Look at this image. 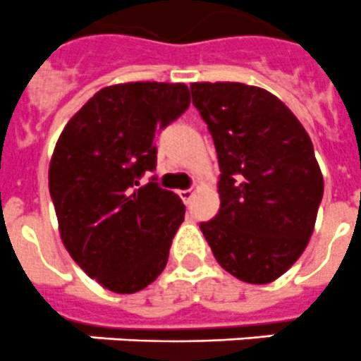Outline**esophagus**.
Returning <instances> with one entry per match:
<instances>
[{
  "instance_id": "obj_1",
  "label": "esophagus",
  "mask_w": 361,
  "mask_h": 361,
  "mask_svg": "<svg viewBox=\"0 0 361 361\" xmlns=\"http://www.w3.org/2000/svg\"><path fill=\"white\" fill-rule=\"evenodd\" d=\"M194 192H196L194 189H185V190H180V196H181V200H183L185 203H189L190 198L194 196Z\"/></svg>"
}]
</instances>
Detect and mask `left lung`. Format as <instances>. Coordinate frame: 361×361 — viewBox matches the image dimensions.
Wrapping results in <instances>:
<instances>
[{"label": "left lung", "instance_id": "1", "mask_svg": "<svg viewBox=\"0 0 361 361\" xmlns=\"http://www.w3.org/2000/svg\"><path fill=\"white\" fill-rule=\"evenodd\" d=\"M190 92L221 171L219 212L200 228L225 271L245 283H271L314 231L324 174L311 137L289 106L259 87L198 81Z\"/></svg>", "mask_w": 361, "mask_h": 361}]
</instances>
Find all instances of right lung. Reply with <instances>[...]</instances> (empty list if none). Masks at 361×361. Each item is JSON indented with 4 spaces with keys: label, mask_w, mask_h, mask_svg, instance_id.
Here are the masks:
<instances>
[{
    "label": "right lung",
    "mask_w": 361,
    "mask_h": 361,
    "mask_svg": "<svg viewBox=\"0 0 361 361\" xmlns=\"http://www.w3.org/2000/svg\"><path fill=\"white\" fill-rule=\"evenodd\" d=\"M190 105L185 83L130 81L98 90L59 134L49 190L72 259L102 287L133 294L161 274L185 205L156 181L154 134Z\"/></svg>",
    "instance_id": "add662e5"
}]
</instances>
